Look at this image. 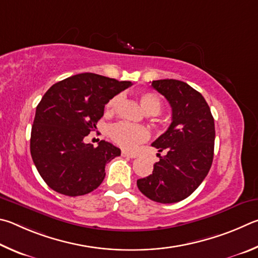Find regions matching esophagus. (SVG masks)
Instances as JSON below:
<instances>
[{"mask_svg": "<svg viewBox=\"0 0 258 258\" xmlns=\"http://www.w3.org/2000/svg\"><path fill=\"white\" fill-rule=\"evenodd\" d=\"M121 155L123 157H129V159H135V157H137V154H134V153H129V152H125V151H122Z\"/></svg>", "mask_w": 258, "mask_h": 258, "instance_id": "34e87169", "label": "esophagus"}]
</instances>
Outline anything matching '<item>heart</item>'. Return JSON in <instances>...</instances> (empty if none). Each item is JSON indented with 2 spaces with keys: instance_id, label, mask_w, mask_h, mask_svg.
I'll return each instance as SVG.
<instances>
[{
  "instance_id": "1",
  "label": "heart",
  "mask_w": 258,
  "mask_h": 258,
  "mask_svg": "<svg viewBox=\"0 0 258 258\" xmlns=\"http://www.w3.org/2000/svg\"><path fill=\"white\" fill-rule=\"evenodd\" d=\"M123 96L116 95L107 102L105 110L107 113H113L120 106ZM141 102L145 110L150 114H159L162 107L161 98L155 93L145 92L141 94ZM110 136L112 141L124 150H134L139 144L146 142L150 137V132L146 126L128 123V122H119L111 126Z\"/></svg>"
}]
</instances>
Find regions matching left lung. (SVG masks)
I'll use <instances>...</instances> for the list:
<instances>
[{
  "label": "left lung",
  "mask_w": 258,
  "mask_h": 258,
  "mask_svg": "<svg viewBox=\"0 0 258 258\" xmlns=\"http://www.w3.org/2000/svg\"><path fill=\"white\" fill-rule=\"evenodd\" d=\"M152 87L168 99L172 122L152 144L165 155L154 164L153 173L138 179L137 186L150 200L170 204L196 190L209 173L214 155L215 126L203 95L183 81L153 80Z\"/></svg>",
  "instance_id": "1"
}]
</instances>
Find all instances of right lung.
Masks as SVG:
<instances>
[{"instance_id": "1", "label": "right lung", "mask_w": 258, "mask_h": 258, "mask_svg": "<svg viewBox=\"0 0 258 258\" xmlns=\"http://www.w3.org/2000/svg\"><path fill=\"white\" fill-rule=\"evenodd\" d=\"M130 81L79 74L54 84L40 99L30 136V154L47 186L66 196L86 195L102 183L107 162L121 151L105 141L84 138L96 129L104 107Z\"/></svg>"}]
</instances>
